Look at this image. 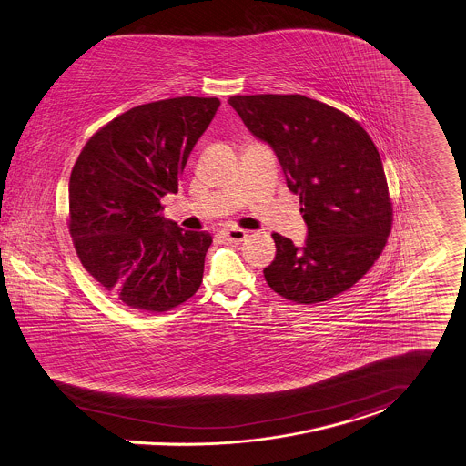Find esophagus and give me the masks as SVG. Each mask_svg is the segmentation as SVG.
I'll list each match as a JSON object with an SVG mask.
<instances>
[{
    "instance_id": "1",
    "label": "esophagus",
    "mask_w": 466,
    "mask_h": 466,
    "mask_svg": "<svg viewBox=\"0 0 466 466\" xmlns=\"http://www.w3.org/2000/svg\"><path fill=\"white\" fill-rule=\"evenodd\" d=\"M224 238L231 244H238V242H244L248 238V231L246 229H240V228H231V229H224L222 231Z\"/></svg>"
}]
</instances>
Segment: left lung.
Returning <instances> with one entry per match:
<instances>
[{
	"mask_svg": "<svg viewBox=\"0 0 466 466\" xmlns=\"http://www.w3.org/2000/svg\"><path fill=\"white\" fill-rule=\"evenodd\" d=\"M254 137L274 149L308 226L302 248L272 233L268 287L297 304L324 302L354 287L376 263L393 208L381 157L358 121L300 94L231 96Z\"/></svg>",
	"mask_w": 466,
	"mask_h": 466,
	"instance_id": "8db88e82",
	"label": "left lung"
}]
</instances>
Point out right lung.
Returning a JSON list of instances; mask_svg holds the SVG:
<instances>
[{
    "instance_id": "1",
    "label": "right lung",
    "mask_w": 466,
    "mask_h": 466,
    "mask_svg": "<svg viewBox=\"0 0 466 466\" xmlns=\"http://www.w3.org/2000/svg\"><path fill=\"white\" fill-rule=\"evenodd\" d=\"M217 97L181 96L135 106L99 127L69 181V233L85 270L133 309L164 313L203 283L208 231L164 218Z\"/></svg>"
}]
</instances>
